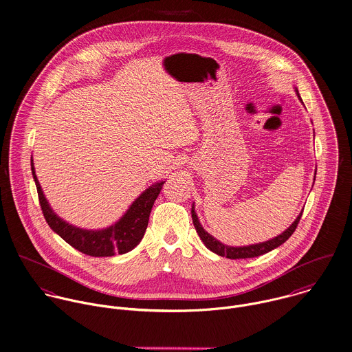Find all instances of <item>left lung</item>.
Segmentation results:
<instances>
[{
  "label": "left lung",
  "instance_id": "1",
  "mask_svg": "<svg viewBox=\"0 0 352 352\" xmlns=\"http://www.w3.org/2000/svg\"><path fill=\"white\" fill-rule=\"evenodd\" d=\"M299 96V94H298ZM300 99V96H299ZM302 100V99H300ZM302 217V212L295 219V221L284 231L281 232L280 235H278L276 238L271 239V241H267V242H263V243H257V245H250V246H243V248H231V246H227V245H223L221 242H219L217 239H214L212 235H210L204 228L203 226L200 224L199 221V217L196 214L195 210L192 208V219H193V224H195V228L199 234V236L201 238V241L204 242V245L219 256L221 257H227V258H231V260H236V258H252V257H258L261 254H265L274 249H276L278 246H280L281 243H284L295 231L299 220Z\"/></svg>",
  "mask_w": 352,
  "mask_h": 352
}]
</instances>
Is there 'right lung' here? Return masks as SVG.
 <instances>
[{
	"instance_id": "right-lung-1",
	"label": "right lung",
	"mask_w": 352,
	"mask_h": 352,
	"mask_svg": "<svg viewBox=\"0 0 352 352\" xmlns=\"http://www.w3.org/2000/svg\"><path fill=\"white\" fill-rule=\"evenodd\" d=\"M31 171L36 185L41 208L50 228L56 231L65 242H68L72 248L92 257H111L117 253L124 254L131 252L140 243L148 226L152 206L157 199L164 184L157 182L156 185L148 188L114 226L106 230L88 231L65 223L52 211L47 200L43 196L39 181L35 175L32 162Z\"/></svg>"
}]
</instances>
